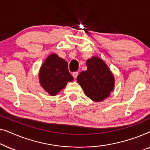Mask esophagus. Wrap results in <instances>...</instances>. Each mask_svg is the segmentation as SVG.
<instances>
[{
  "mask_svg": "<svg viewBox=\"0 0 150 150\" xmlns=\"http://www.w3.org/2000/svg\"><path fill=\"white\" fill-rule=\"evenodd\" d=\"M72 75H73V76L75 78V79H76L78 75H79V71H75V72H73Z\"/></svg>",
  "mask_w": 150,
  "mask_h": 150,
  "instance_id": "1",
  "label": "esophagus"
}]
</instances>
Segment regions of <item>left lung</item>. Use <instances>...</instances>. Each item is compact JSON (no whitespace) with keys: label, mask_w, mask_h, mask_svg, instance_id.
<instances>
[{"label":"left lung","mask_w":150,"mask_h":150,"mask_svg":"<svg viewBox=\"0 0 150 150\" xmlns=\"http://www.w3.org/2000/svg\"><path fill=\"white\" fill-rule=\"evenodd\" d=\"M86 64L87 70L79 74L78 83L90 99L96 102L102 101L113 89V75L105 63L98 57L88 59Z\"/></svg>","instance_id":"left-lung-1"}]
</instances>
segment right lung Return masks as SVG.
<instances>
[{
    "label": "right lung",
    "mask_w": 150,
    "mask_h": 150,
    "mask_svg": "<svg viewBox=\"0 0 150 150\" xmlns=\"http://www.w3.org/2000/svg\"><path fill=\"white\" fill-rule=\"evenodd\" d=\"M39 79L42 87L51 96L57 95L67 82L74 80L68 70V63L56 54L49 56L41 67Z\"/></svg>",
    "instance_id": "add662e5"
}]
</instances>
